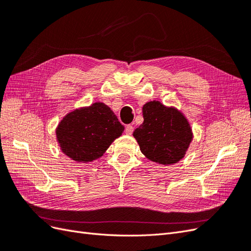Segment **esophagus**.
<instances>
[{"label": "esophagus", "instance_id": "34e87169", "mask_svg": "<svg viewBox=\"0 0 251 251\" xmlns=\"http://www.w3.org/2000/svg\"><path fill=\"white\" fill-rule=\"evenodd\" d=\"M133 131H134V127H133V126H131V125H127V126H126V135H132Z\"/></svg>", "mask_w": 251, "mask_h": 251}]
</instances>
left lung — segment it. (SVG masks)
Segmentation results:
<instances>
[{
	"mask_svg": "<svg viewBox=\"0 0 251 251\" xmlns=\"http://www.w3.org/2000/svg\"><path fill=\"white\" fill-rule=\"evenodd\" d=\"M142 113L143 123L133 133L141 153L163 165L180 161L193 139L186 118L178 110L156 100L144 104Z\"/></svg>",
	"mask_w": 251,
	"mask_h": 251,
	"instance_id": "1",
	"label": "left lung"
}]
</instances>
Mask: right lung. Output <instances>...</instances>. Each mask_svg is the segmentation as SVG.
Masks as SVG:
<instances>
[{"mask_svg": "<svg viewBox=\"0 0 251 251\" xmlns=\"http://www.w3.org/2000/svg\"><path fill=\"white\" fill-rule=\"evenodd\" d=\"M124 130L108 105L95 102L67 114L56 128V138L72 160L91 162L101 157Z\"/></svg>", "mask_w": 251, "mask_h": 251, "instance_id": "right-lung-1", "label": "right lung"}]
</instances>
